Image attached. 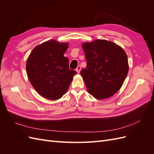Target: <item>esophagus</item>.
<instances>
[{
    "label": "esophagus",
    "mask_w": 154,
    "mask_h": 154,
    "mask_svg": "<svg viewBox=\"0 0 154 154\" xmlns=\"http://www.w3.org/2000/svg\"><path fill=\"white\" fill-rule=\"evenodd\" d=\"M76 71L77 72V73H80V71H81V66H78L76 69Z\"/></svg>",
    "instance_id": "esophagus-1"
}]
</instances>
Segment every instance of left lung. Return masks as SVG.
I'll list each match as a JSON object with an SVG mask.
<instances>
[{
  "mask_svg": "<svg viewBox=\"0 0 154 154\" xmlns=\"http://www.w3.org/2000/svg\"><path fill=\"white\" fill-rule=\"evenodd\" d=\"M86 69L80 74L88 93L98 100L113 96L122 87L128 72L127 56L122 48L105 40L83 43Z\"/></svg>",
  "mask_w": 154,
  "mask_h": 154,
  "instance_id": "left-lung-1",
  "label": "left lung"
}]
</instances>
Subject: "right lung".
<instances>
[{
  "instance_id": "obj_1",
  "label": "right lung",
  "mask_w": 154,
  "mask_h": 154,
  "mask_svg": "<svg viewBox=\"0 0 154 154\" xmlns=\"http://www.w3.org/2000/svg\"><path fill=\"white\" fill-rule=\"evenodd\" d=\"M68 43L51 40L32 49L26 63L28 79L36 91L45 98L58 100L66 94L76 72L69 69L64 57Z\"/></svg>"
}]
</instances>
